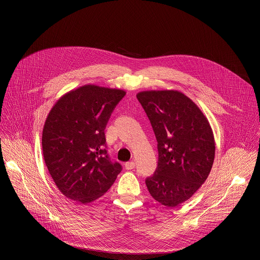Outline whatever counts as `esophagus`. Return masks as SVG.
<instances>
[{"instance_id": "esophagus-1", "label": "esophagus", "mask_w": 260, "mask_h": 260, "mask_svg": "<svg viewBox=\"0 0 260 260\" xmlns=\"http://www.w3.org/2000/svg\"><path fill=\"white\" fill-rule=\"evenodd\" d=\"M135 162L134 161H128V162H126L125 165H124V167H125V169L126 170H133V169H135Z\"/></svg>"}]
</instances>
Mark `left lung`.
<instances>
[{"label":"left lung","mask_w":260,"mask_h":260,"mask_svg":"<svg viewBox=\"0 0 260 260\" xmlns=\"http://www.w3.org/2000/svg\"><path fill=\"white\" fill-rule=\"evenodd\" d=\"M137 99L157 141L158 164L146 186L161 205L189 200L207 180L215 157L211 125L201 109L178 90H147Z\"/></svg>","instance_id":"left-lung-1"}]
</instances>
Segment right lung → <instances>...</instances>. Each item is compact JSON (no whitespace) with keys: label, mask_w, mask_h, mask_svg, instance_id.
Returning <instances> with one entry per match:
<instances>
[{"label":"right lung","mask_w":260,"mask_h":260,"mask_svg":"<svg viewBox=\"0 0 260 260\" xmlns=\"http://www.w3.org/2000/svg\"><path fill=\"white\" fill-rule=\"evenodd\" d=\"M124 95L122 89L87 84L63 94L50 110L42 133L43 156L66 198L91 203L121 172L107 153L105 128Z\"/></svg>","instance_id":"obj_1"}]
</instances>
